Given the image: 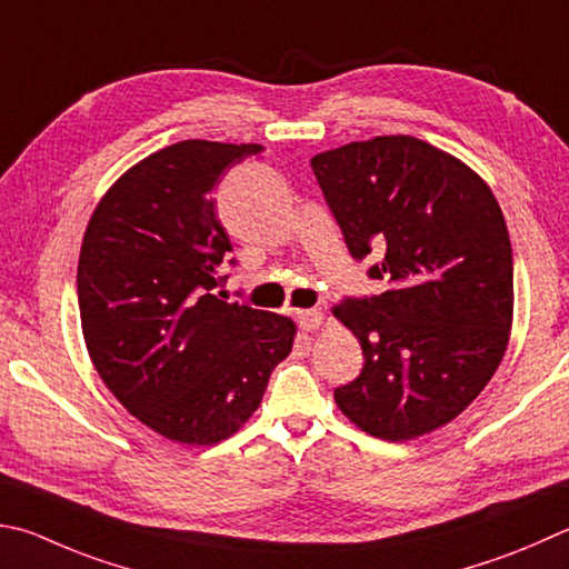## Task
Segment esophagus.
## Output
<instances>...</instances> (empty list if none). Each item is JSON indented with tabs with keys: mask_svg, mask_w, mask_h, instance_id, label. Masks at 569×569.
<instances>
[{
	"mask_svg": "<svg viewBox=\"0 0 569 569\" xmlns=\"http://www.w3.org/2000/svg\"><path fill=\"white\" fill-rule=\"evenodd\" d=\"M323 323H326V316L320 308H306V311L298 313V326L308 330V333H311V330H318Z\"/></svg>",
	"mask_w": 569,
	"mask_h": 569,
	"instance_id": "34e87169",
	"label": "esophagus"
}]
</instances>
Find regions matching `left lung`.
<instances>
[{
	"label": "left lung",
	"instance_id": "obj_1",
	"mask_svg": "<svg viewBox=\"0 0 569 569\" xmlns=\"http://www.w3.org/2000/svg\"><path fill=\"white\" fill-rule=\"evenodd\" d=\"M311 167L348 251L383 256L368 273L388 283L333 306L366 358L336 406L390 442L448 426L510 343L512 249L498 199L468 163L402 133L316 153Z\"/></svg>",
	"mask_w": 569,
	"mask_h": 569
}]
</instances>
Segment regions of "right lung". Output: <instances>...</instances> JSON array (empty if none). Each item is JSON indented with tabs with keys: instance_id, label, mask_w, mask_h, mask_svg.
Masks as SVG:
<instances>
[{
	"instance_id": "right-lung-1",
	"label": "right lung",
	"mask_w": 569,
	"mask_h": 569,
	"mask_svg": "<svg viewBox=\"0 0 569 569\" xmlns=\"http://www.w3.org/2000/svg\"><path fill=\"white\" fill-rule=\"evenodd\" d=\"M261 149L189 139L149 153L101 196L81 241L91 363L133 418L181 446L239 432L293 348L291 318L209 293L231 251L211 193Z\"/></svg>"
}]
</instances>
